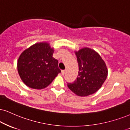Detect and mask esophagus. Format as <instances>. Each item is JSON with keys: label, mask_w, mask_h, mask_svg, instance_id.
Wrapping results in <instances>:
<instances>
[{"label": "esophagus", "mask_w": 130, "mask_h": 130, "mask_svg": "<svg viewBox=\"0 0 130 130\" xmlns=\"http://www.w3.org/2000/svg\"><path fill=\"white\" fill-rule=\"evenodd\" d=\"M65 73H66V70H62V71H61V74L62 75H64Z\"/></svg>", "instance_id": "esophagus-1"}]
</instances>
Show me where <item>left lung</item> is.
<instances>
[{
  "label": "left lung",
  "instance_id": "obj_1",
  "mask_svg": "<svg viewBox=\"0 0 130 130\" xmlns=\"http://www.w3.org/2000/svg\"><path fill=\"white\" fill-rule=\"evenodd\" d=\"M79 66L77 78L68 83L72 92L79 96H87L94 93L102 87L108 75L105 62L100 55L89 47L75 51Z\"/></svg>",
  "mask_w": 130,
  "mask_h": 130
}]
</instances>
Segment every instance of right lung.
I'll use <instances>...</instances> for the list:
<instances>
[{"mask_svg":"<svg viewBox=\"0 0 130 130\" xmlns=\"http://www.w3.org/2000/svg\"><path fill=\"white\" fill-rule=\"evenodd\" d=\"M54 47L47 42L33 44L25 49L17 61V70L22 81L31 89L47 87L61 72L58 61L52 57Z\"/></svg>","mask_w":130,"mask_h":130,"instance_id":"right-lung-1","label":"right lung"}]
</instances>
